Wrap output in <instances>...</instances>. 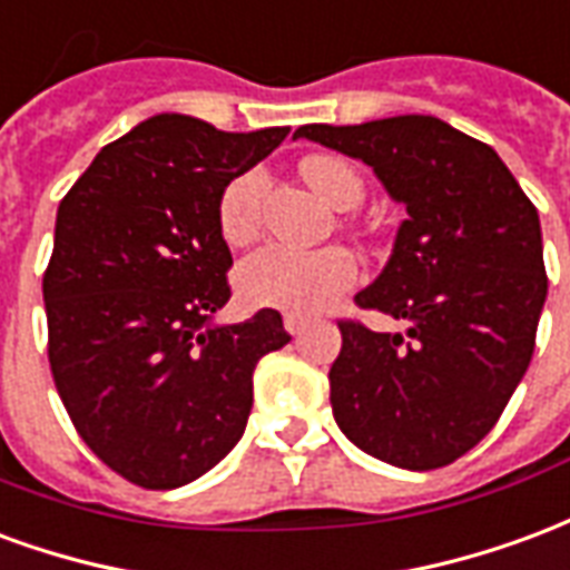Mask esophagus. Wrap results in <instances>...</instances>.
<instances>
[{
    "label": "esophagus",
    "mask_w": 570,
    "mask_h": 570,
    "mask_svg": "<svg viewBox=\"0 0 570 570\" xmlns=\"http://www.w3.org/2000/svg\"><path fill=\"white\" fill-rule=\"evenodd\" d=\"M282 322H285V331H288V334H301L303 327L309 325V315L285 313V318H282Z\"/></svg>",
    "instance_id": "obj_1"
}]
</instances>
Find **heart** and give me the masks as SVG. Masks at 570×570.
I'll return each instance as SVG.
<instances>
[{
	"instance_id": "1",
	"label": "heart",
	"mask_w": 570,
	"mask_h": 570,
	"mask_svg": "<svg viewBox=\"0 0 570 570\" xmlns=\"http://www.w3.org/2000/svg\"><path fill=\"white\" fill-rule=\"evenodd\" d=\"M306 185L334 209H352L364 194L358 173L334 154H313L301 164ZM261 188L257 173L236 176L218 199V230L224 243L243 248L261 234ZM358 279V264L340 245L327 248H288L267 245L252 257H245L236 273V285L243 297L255 306L291 309V313H315L334 303L343 291Z\"/></svg>"
}]
</instances>
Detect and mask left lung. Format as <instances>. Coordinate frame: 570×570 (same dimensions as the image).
<instances>
[{"label": "left lung", "mask_w": 570, "mask_h": 570, "mask_svg": "<svg viewBox=\"0 0 570 570\" xmlns=\"http://www.w3.org/2000/svg\"><path fill=\"white\" fill-rule=\"evenodd\" d=\"M358 157L406 206L358 309L406 334L340 318L331 406L355 446L394 468L452 464L495 428L529 371L547 269L538 209L492 148L431 115L294 132Z\"/></svg>", "instance_id": "left-lung-1"}]
</instances>
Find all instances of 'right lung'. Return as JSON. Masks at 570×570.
<instances>
[{
    "mask_svg": "<svg viewBox=\"0 0 570 570\" xmlns=\"http://www.w3.org/2000/svg\"><path fill=\"white\" fill-rule=\"evenodd\" d=\"M285 136L154 115L60 199L41 279L53 385L94 455L142 489L190 483L234 450L257 361L291 340L276 309L209 325L234 267L218 199Z\"/></svg>",
    "mask_w": 570,
    "mask_h": 570,
    "instance_id": "obj_1",
    "label": "right lung"
}]
</instances>
